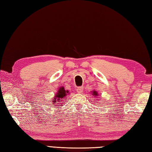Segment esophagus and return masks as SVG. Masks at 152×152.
I'll list each match as a JSON object with an SVG mask.
<instances>
[{
	"label": "esophagus",
	"mask_w": 152,
	"mask_h": 152,
	"mask_svg": "<svg viewBox=\"0 0 152 152\" xmlns=\"http://www.w3.org/2000/svg\"><path fill=\"white\" fill-rule=\"evenodd\" d=\"M76 91H77V93H81L83 91V88H82V87H79V88H77L76 89Z\"/></svg>",
	"instance_id": "obj_1"
}]
</instances>
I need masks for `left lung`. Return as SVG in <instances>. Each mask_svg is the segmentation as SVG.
<instances>
[{
  "instance_id": "1",
  "label": "left lung",
  "mask_w": 152,
  "mask_h": 152,
  "mask_svg": "<svg viewBox=\"0 0 152 152\" xmlns=\"http://www.w3.org/2000/svg\"><path fill=\"white\" fill-rule=\"evenodd\" d=\"M91 94L93 95V96H94L95 97L98 96V92L96 91H95V90H93V91L91 92Z\"/></svg>"
}]
</instances>
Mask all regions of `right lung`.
<instances>
[{
	"label": "right lung",
	"mask_w": 152,
	"mask_h": 152,
	"mask_svg": "<svg viewBox=\"0 0 152 152\" xmlns=\"http://www.w3.org/2000/svg\"><path fill=\"white\" fill-rule=\"evenodd\" d=\"M69 91L68 90H65V89L64 88V87H59V89L57 90V91L56 93V94L55 95L54 97H53L52 100H51V104H52V105L56 106V107H59V106H62L63 103H61V102H63L64 99L66 98L67 95L69 94ZM57 106L56 107V106Z\"/></svg>",
	"instance_id": "right-lung-1"
}]
</instances>
